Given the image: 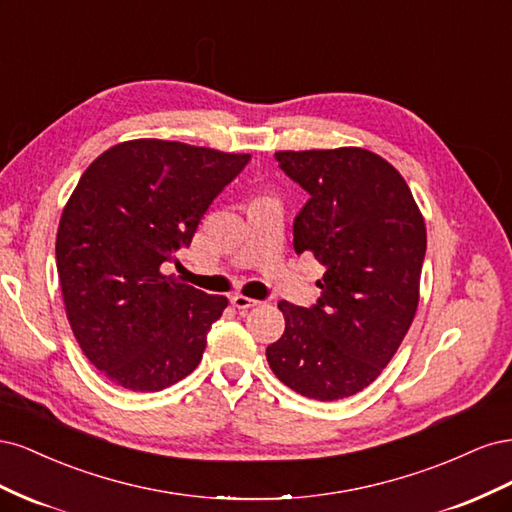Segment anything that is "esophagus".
I'll use <instances>...</instances> for the list:
<instances>
[{
	"instance_id": "obj_1",
	"label": "esophagus",
	"mask_w": 512,
	"mask_h": 512,
	"mask_svg": "<svg viewBox=\"0 0 512 512\" xmlns=\"http://www.w3.org/2000/svg\"><path fill=\"white\" fill-rule=\"evenodd\" d=\"M230 303L235 305L237 309H241V312H247V309H252V307L260 305V301H256V299H250V297H245V294H235V297L230 299Z\"/></svg>"
}]
</instances>
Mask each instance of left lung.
<instances>
[{"mask_svg": "<svg viewBox=\"0 0 512 512\" xmlns=\"http://www.w3.org/2000/svg\"><path fill=\"white\" fill-rule=\"evenodd\" d=\"M280 168L309 194L292 224L294 252L324 267L312 307L280 301L286 329L267 348L273 374L309 399L363 391L410 329L427 230L408 183L359 147L277 151Z\"/></svg>", "mask_w": 512, "mask_h": 512, "instance_id": "obj_1", "label": "left lung"}]
</instances>
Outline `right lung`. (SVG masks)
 <instances>
[{
  "label": "right lung",
  "instance_id": "add662e5",
  "mask_svg": "<svg viewBox=\"0 0 512 512\" xmlns=\"http://www.w3.org/2000/svg\"><path fill=\"white\" fill-rule=\"evenodd\" d=\"M247 162V153L141 138L83 173L55 256L72 333L106 380L156 393L203 359L228 299L166 277L162 265L190 247L213 198Z\"/></svg>",
  "mask_w": 512,
  "mask_h": 512
}]
</instances>
